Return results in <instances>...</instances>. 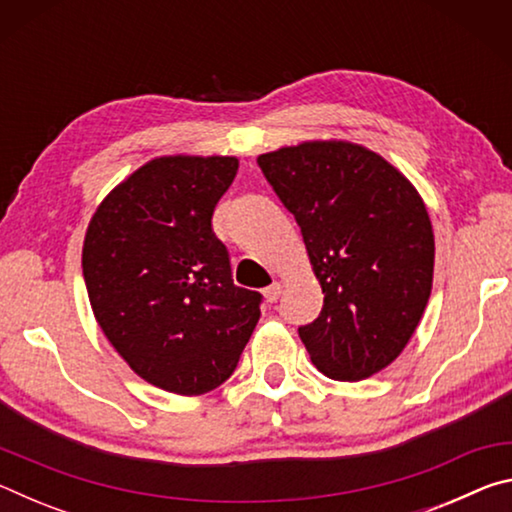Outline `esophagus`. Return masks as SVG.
Wrapping results in <instances>:
<instances>
[{"label":"esophagus","instance_id":"34e87169","mask_svg":"<svg viewBox=\"0 0 512 512\" xmlns=\"http://www.w3.org/2000/svg\"><path fill=\"white\" fill-rule=\"evenodd\" d=\"M280 293H282V284L280 282H273L271 287L264 289V298L268 302H277V298H280Z\"/></svg>","mask_w":512,"mask_h":512}]
</instances>
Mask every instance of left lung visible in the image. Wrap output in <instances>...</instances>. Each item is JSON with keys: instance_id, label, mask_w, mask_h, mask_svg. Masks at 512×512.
I'll return each mask as SVG.
<instances>
[{"instance_id": "left-lung-1", "label": "left lung", "mask_w": 512, "mask_h": 512, "mask_svg": "<svg viewBox=\"0 0 512 512\" xmlns=\"http://www.w3.org/2000/svg\"><path fill=\"white\" fill-rule=\"evenodd\" d=\"M259 169L296 216L320 316L298 329L311 363L361 381L400 357L431 296L433 228L418 189L366 146L311 140L262 153Z\"/></svg>"}]
</instances>
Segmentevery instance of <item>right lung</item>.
Instances as JSON below:
<instances>
[{
  "instance_id": "1",
  "label": "right lung",
  "mask_w": 512,
  "mask_h": 512,
  "mask_svg": "<svg viewBox=\"0 0 512 512\" xmlns=\"http://www.w3.org/2000/svg\"><path fill=\"white\" fill-rule=\"evenodd\" d=\"M237 169L232 155L153 158L103 198L85 232L94 318L135 375L162 391L221 386L262 314V296L232 282L212 232Z\"/></svg>"
}]
</instances>
